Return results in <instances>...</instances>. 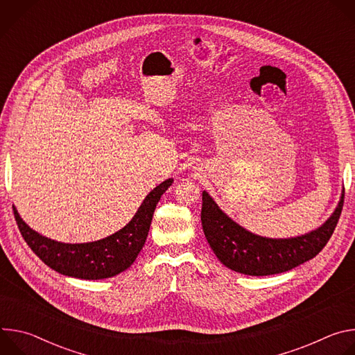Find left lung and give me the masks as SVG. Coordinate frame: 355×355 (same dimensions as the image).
Here are the masks:
<instances>
[{"label": "left lung", "instance_id": "left-lung-1", "mask_svg": "<svg viewBox=\"0 0 355 355\" xmlns=\"http://www.w3.org/2000/svg\"><path fill=\"white\" fill-rule=\"evenodd\" d=\"M343 204L344 191L333 215L316 230L291 239H268L237 225L204 191L200 220L211 248L223 266L240 274L263 277L289 271L316 257L337 226Z\"/></svg>", "mask_w": 355, "mask_h": 355}]
</instances>
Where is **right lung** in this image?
Returning a JSON list of instances; mask_svg holds the SVG:
<instances>
[{
	"mask_svg": "<svg viewBox=\"0 0 355 355\" xmlns=\"http://www.w3.org/2000/svg\"><path fill=\"white\" fill-rule=\"evenodd\" d=\"M171 184L173 178H168L150 191L136 215L119 232L91 243L69 244L47 239L32 230L17 208H12L24 240L47 267L67 277L104 279L118 275L133 264L147 239L156 205Z\"/></svg>",
	"mask_w": 355,
	"mask_h": 355,
	"instance_id": "obj_1",
	"label": "right lung"
}]
</instances>
